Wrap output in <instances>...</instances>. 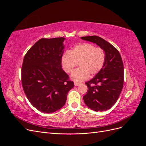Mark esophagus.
Instances as JSON below:
<instances>
[{
    "label": "esophagus",
    "instance_id": "1",
    "mask_svg": "<svg viewBox=\"0 0 146 146\" xmlns=\"http://www.w3.org/2000/svg\"><path fill=\"white\" fill-rule=\"evenodd\" d=\"M79 85H80V83H78L77 82H74V85L75 86H78Z\"/></svg>",
    "mask_w": 146,
    "mask_h": 146
}]
</instances>
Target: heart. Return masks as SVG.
<instances>
[{
    "mask_svg": "<svg viewBox=\"0 0 146 146\" xmlns=\"http://www.w3.org/2000/svg\"><path fill=\"white\" fill-rule=\"evenodd\" d=\"M106 59L105 50L91 43L79 44L70 51L63 54L61 63L66 72L70 73L78 63L79 67L74 70L70 77L76 82L86 80L98 74L103 68Z\"/></svg>",
    "mask_w": 146,
    "mask_h": 146,
    "instance_id": "1",
    "label": "heart"
}]
</instances>
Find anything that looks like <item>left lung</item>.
Wrapping results in <instances>:
<instances>
[{
	"label": "left lung",
	"instance_id": "left-lung-1",
	"mask_svg": "<svg viewBox=\"0 0 146 146\" xmlns=\"http://www.w3.org/2000/svg\"><path fill=\"white\" fill-rule=\"evenodd\" d=\"M81 38L96 43L105 50L104 67L93 78L85 83L88 91L83 100L88 107L95 111H106L115 104L123 88L124 70L121 56L116 47L99 36Z\"/></svg>",
	"mask_w": 146,
	"mask_h": 146
}]
</instances>
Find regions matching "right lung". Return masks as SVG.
Here are the masks:
<instances>
[{
    "instance_id": "1",
    "label": "right lung",
    "mask_w": 146,
    "mask_h": 146,
    "mask_svg": "<svg viewBox=\"0 0 146 146\" xmlns=\"http://www.w3.org/2000/svg\"><path fill=\"white\" fill-rule=\"evenodd\" d=\"M64 39L41 38L24 56L22 85L31 104L43 113H53L63 107L74 87L61 66Z\"/></svg>"
}]
</instances>
